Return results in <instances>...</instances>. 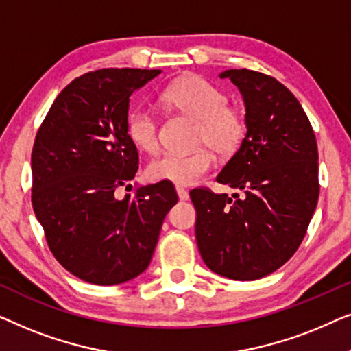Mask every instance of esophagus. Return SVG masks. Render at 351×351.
I'll use <instances>...</instances> for the list:
<instances>
[{"label":"esophagus","instance_id":"esophagus-1","mask_svg":"<svg viewBox=\"0 0 351 351\" xmlns=\"http://www.w3.org/2000/svg\"><path fill=\"white\" fill-rule=\"evenodd\" d=\"M176 191H177V195H179V199H180V201H186V199H189V191H186V190L184 189V186L177 185V186H176Z\"/></svg>","mask_w":351,"mask_h":351}]
</instances>
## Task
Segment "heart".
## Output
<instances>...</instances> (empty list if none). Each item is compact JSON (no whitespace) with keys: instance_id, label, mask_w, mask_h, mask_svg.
Instances as JSON below:
<instances>
[{"instance_id":"b5f03b06","label":"heart","mask_w":351,"mask_h":351,"mask_svg":"<svg viewBox=\"0 0 351 351\" xmlns=\"http://www.w3.org/2000/svg\"><path fill=\"white\" fill-rule=\"evenodd\" d=\"M162 99L167 105L196 119L195 141L204 143L190 153H165L153 160L147 174L153 180H167L176 185H193L213 169L215 158L228 156L241 147L247 134L243 112L228 105L227 94L203 76L191 75L172 83ZM126 132L141 150L155 153L160 145V124L155 110L138 105L129 113Z\"/></svg>"}]
</instances>
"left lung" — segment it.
Here are the masks:
<instances>
[{
  "label": "left lung",
  "mask_w": 351,
  "mask_h": 351,
  "mask_svg": "<svg viewBox=\"0 0 351 351\" xmlns=\"http://www.w3.org/2000/svg\"><path fill=\"white\" fill-rule=\"evenodd\" d=\"M246 105L247 134L217 176L241 190L230 198L193 189L196 243L208 268L237 281L258 280L294 256L319 196L318 147L295 95L273 76L227 70Z\"/></svg>",
  "instance_id": "1"
}]
</instances>
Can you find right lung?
<instances>
[{"label": "right lung", "instance_id": "right-lung-1", "mask_svg": "<svg viewBox=\"0 0 351 351\" xmlns=\"http://www.w3.org/2000/svg\"><path fill=\"white\" fill-rule=\"evenodd\" d=\"M161 70L102 69L57 95L32 152V204L52 256L86 282L113 286L145 271L177 203L167 180L132 189L137 148L126 121L132 93Z\"/></svg>", "mask_w": 351, "mask_h": 351}]
</instances>
